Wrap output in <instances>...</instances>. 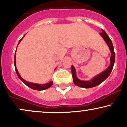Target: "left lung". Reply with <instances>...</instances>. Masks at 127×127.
<instances>
[{
  "label": "left lung",
  "mask_w": 127,
  "mask_h": 127,
  "mask_svg": "<svg viewBox=\"0 0 127 127\" xmlns=\"http://www.w3.org/2000/svg\"><path fill=\"white\" fill-rule=\"evenodd\" d=\"M102 32L99 33L100 35L102 37V38L104 39L105 42H106V43L108 46L109 49L111 51V56L110 58V65H109V66L105 70H104V71H102L101 73H99L97 75L95 76L94 77H93L92 79H91L89 81H82L79 79L76 75L75 68H74V66L73 65H72L71 70L73 82H74V84L78 86V87L84 88H90L96 87V86L99 85V84L102 82L103 81L105 80L109 76V75L111 74V72L114 63H115V58L114 46L113 45H112L111 40L110 39L108 35L106 33V32L103 29H102Z\"/></svg>",
  "instance_id": "left-lung-1"
}]
</instances>
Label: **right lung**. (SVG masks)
Segmentation results:
<instances>
[{
    "label": "right lung",
    "instance_id": "1",
    "mask_svg": "<svg viewBox=\"0 0 127 127\" xmlns=\"http://www.w3.org/2000/svg\"><path fill=\"white\" fill-rule=\"evenodd\" d=\"M25 35L23 36L22 38L21 39H20L19 41L18 46V45L19 44L20 42H21V40H22V39L25 37ZM18 46H17V47H18ZM16 50H17V48H16ZM16 52H15V58H14V65H15V68L16 72L17 75H18V77L19 78V79L22 81V82L24 83V84H25L26 85H27L28 87L31 88V89H33V90H37V91H43V90H46V89L49 88H50L52 85L53 81H51V82H49V83H47V84H36V83H32V82H28V81H26L25 80V79H23L22 77V76L20 75L19 73L18 69H17L16 66Z\"/></svg>",
    "mask_w": 127,
    "mask_h": 127
}]
</instances>
